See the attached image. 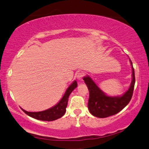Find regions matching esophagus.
<instances>
[{
  "label": "esophagus",
  "instance_id": "obj_1",
  "mask_svg": "<svg viewBox=\"0 0 149 149\" xmlns=\"http://www.w3.org/2000/svg\"><path fill=\"white\" fill-rule=\"evenodd\" d=\"M85 76V73L84 72H80L77 74V78L78 79H82V78Z\"/></svg>",
  "mask_w": 149,
  "mask_h": 149
}]
</instances>
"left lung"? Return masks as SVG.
Returning <instances> with one entry per match:
<instances>
[{"label": "left lung", "mask_w": 149, "mask_h": 149, "mask_svg": "<svg viewBox=\"0 0 149 149\" xmlns=\"http://www.w3.org/2000/svg\"><path fill=\"white\" fill-rule=\"evenodd\" d=\"M132 66V79L131 86L121 97H109L102 92L89 77H85L84 80L88 87L89 97L88 109L93 116L99 118H105L117 114L126 107L131 101L134 90L135 76L133 63L130 60Z\"/></svg>", "instance_id": "obj_1"}]
</instances>
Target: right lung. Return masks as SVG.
<instances>
[{
  "mask_svg": "<svg viewBox=\"0 0 149 149\" xmlns=\"http://www.w3.org/2000/svg\"><path fill=\"white\" fill-rule=\"evenodd\" d=\"M77 82L74 81L66 90L64 95L63 96L60 102L57 105L54 106L53 107L49 109L40 112H28L22 109L28 116L34 118V119L41 120V121H52L58 119L59 118L62 117L65 114L66 107L68 105V98H69L70 93L77 87Z\"/></svg>",
  "mask_w": 149,
  "mask_h": 149,
  "instance_id": "right-lung-1",
  "label": "right lung"
}]
</instances>
